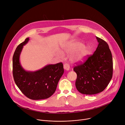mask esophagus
I'll use <instances>...</instances> for the list:
<instances>
[{"label": "esophagus", "mask_w": 125, "mask_h": 125, "mask_svg": "<svg viewBox=\"0 0 125 125\" xmlns=\"http://www.w3.org/2000/svg\"><path fill=\"white\" fill-rule=\"evenodd\" d=\"M64 69L65 70L69 71L70 70V66L68 64H64Z\"/></svg>", "instance_id": "obj_1"}]
</instances>
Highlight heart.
<instances>
[{"instance_id":"1","label":"heart","mask_w":125,"mask_h":125,"mask_svg":"<svg viewBox=\"0 0 125 125\" xmlns=\"http://www.w3.org/2000/svg\"><path fill=\"white\" fill-rule=\"evenodd\" d=\"M62 50L66 54L72 53L70 55V60L73 63H80L83 62L86 59L90 52V49L87 46L77 41L67 42L62 46ZM57 54L60 58L64 57L63 53L60 51H58Z\"/></svg>"}]
</instances>
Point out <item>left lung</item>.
Wrapping results in <instances>:
<instances>
[{
	"instance_id": "obj_1",
	"label": "left lung",
	"mask_w": 125,
	"mask_h": 125,
	"mask_svg": "<svg viewBox=\"0 0 125 125\" xmlns=\"http://www.w3.org/2000/svg\"><path fill=\"white\" fill-rule=\"evenodd\" d=\"M98 44L94 54L83 63L76 66V87L81 94L92 95L104 91L113 75V60L108 44L96 37Z\"/></svg>"
}]
</instances>
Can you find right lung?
Returning a JSON list of instances; mask_svg holds the SVG:
<instances>
[{"instance_id":"add662e5","label":"right lung","mask_w":125,"mask_h":125,"mask_svg":"<svg viewBox=\"0 0 125 125\" xmlns=\"http://www.w3.org/2000/svg\"><path fill=\"white\" fill-rule=\"evenodd\" d=\"M29 38L16 48L13 57V75L14 81L22 93L33 100L46 99L56 91L58 83L64 73L62 63L47 65L35 71L25 70L20 62L23 46Z\"/></svg>"}]
</instances>
